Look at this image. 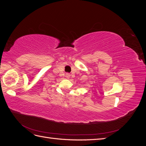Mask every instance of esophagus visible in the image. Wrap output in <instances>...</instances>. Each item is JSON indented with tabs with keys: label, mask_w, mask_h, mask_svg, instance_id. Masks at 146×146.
<instances>
[{
	"label": "esophagus",
	"mask_w": 146,
	"mask_h": 146,
	"mask_svg": "<svg viewBox=\"0 0 146 146\" xmlns=\"http://www.w3.org/2000/svg\"><path fill=\"white\" fill-rule=\"evenodd\" d=\"M66 77H67L68 78H70V74H69V73H67V74H66Z\"/></svg>",
	"instance_id": "obj_1"
}]
</instances>
